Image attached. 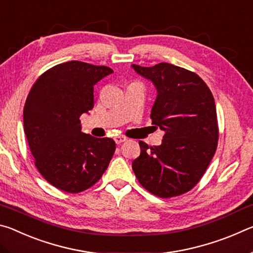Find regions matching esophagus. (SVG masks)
Instances as JSON below:
<instances>
[{"mask_svg":"<svg viewBox=\"0 0 253 253\" xmlns=\"http://www.w3.org/2000/svg\"><path fill=\"white\" fill-rule=\"evenodd\" d=\"M114 139H115V142H116V144H122L127 140L125 136H116V137H114Z\"/></svg>","mask_w":253,"mask_h":253,"instance_id":"esophagus-1","label":"esophagus"}]
</instances>
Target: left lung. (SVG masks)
Instances as JSON below:
<instances>
[{
  "instance_id": "obj_1",
  "label": "left lung",
  "mask_w": 253,
  "mask_h": 253,
  "mask_svg": "<svg viewBox=\"0 0 253 253\" xmlns=\"http://www.w3.org/2000/svg\"><path fill=\"white\" fill-rule=\"evenodd\" d=\"M131 68L155 85L151 117L153 125L165 132L160 146L148 147L140 140L132 170L154 195L166 199L186 193L203 176L216 151L219 129L212 92L194 72L170 63Z\"/></svg>"
}]
</instances>
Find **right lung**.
<instances>
[{
  "label": "right lung",
  "mask_w": 253,
  "mask_h": 253,
  "mask_svg": "<svg viewBox=\"0 0 253 253\" xmlns=\"http://www.w3.org/2000/svg\"><path fill=\"white\" fill-rule=\"evenodd\" d=\"M113 70L81 61L57 65L39 77L23 109L24 132L38 170L51 185L79 193L99 181L116 144L81 131L93 108V85Z\"/></svg>",
  "instance_id": "1"
}]
</instances>
